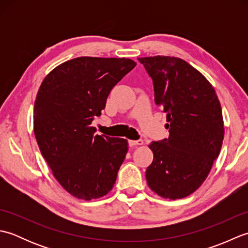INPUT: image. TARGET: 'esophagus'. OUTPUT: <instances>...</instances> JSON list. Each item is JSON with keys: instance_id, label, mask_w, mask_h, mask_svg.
<instances>
[{"instance_id": "obj_1", "label": "esophagus", "mask_w": 248, "mask_h": 248, "mask_svg": "<svg viewBox=\"0 0 248 248\" xmlns=\"http://www.w3.org/2000/svg\"><path fill=\"white\" fill-rule=\"evenodd\" d=\"M144 144V141L141 140H129V145L132 147V146H138V145H143Z\"/></svg>"}]
</instances>
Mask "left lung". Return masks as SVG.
<instances>
[{
  "mask_svg": "<svg viewBox=\"0 0 248 248\" xmlns=\"http://www.w3.org/2000/svg\"><path fill=\"white\" fill-rule=\"evenodd\" d=\"M155 86V103L166 113L168 140L152 141L148 186L160 197L181 199L207 179L224 140L217 94L202 72L175 56L139 57Z\"/></svg>",
  "mask_w": 248,
  "mask_h": 248,
  "instance_id": "left-lung-1",
  "label": "left lung"
}]
</instances>
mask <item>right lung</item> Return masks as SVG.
Wrapping results in <instances>:
<instances>
[{"label": "right lung", "instance_id": "obj_1", "mask_svg": "<svg viewBox=\"0 0 248 248\" xmlns=\"http://www.w3.org/2000/svg\"><path fill=\"white\" fill-rule=\"evenodd\" d=\"M136 66L125 57L81 56L55 67L41 83L34 104V134L62 187L92 200L113 188L128 140L94 134L112 88Z\"/></svg>", "mask_w": 248, "mask_h": 248}]
</instances>
